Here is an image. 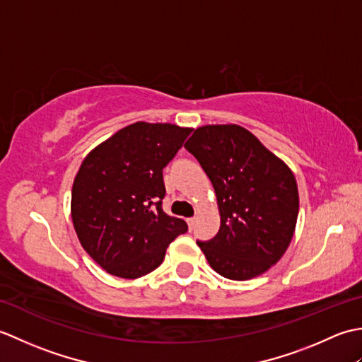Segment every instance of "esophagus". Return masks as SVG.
I'll use <instances>...</instances> for the list:
<instances>
[{"mask_svg":"<svg viewBox=\"0 0 362 362\" xmlns=\"http://www.w3.org/2000/svg\"><path fill=\"white\" fill-rule=\"evenodd\" d=\"M187 222H188V227H189V230H193V228H194V226H196V218H188V219H187Z\"/></svg>","mask_w":362,"mask_h":362,"instance_id":"34e87169","label":"esophagus"}]
</instances>
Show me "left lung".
<instances>
[{"mask_svg": "<svg viewBox=\"0 0 362 362\" xmlns=\"http://www.w3.org/2000/svg\"><path fill=\"white\" fill-rule=\"evenodd\" d=\"M185 149L213 183L221 227L197 245L230 280L264 274L289 247L298 216V189L289 166L238 124L197 127Z\"/></svg>", "mask_w": 362, "mask_h": 362, "instance_id": "1", "label": "left lung"}]
</instances>
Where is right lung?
Listing matches in <instances>:
<instances>
[{
    "label": "right lung",
    "mask_w": 362,
    "mask_h": 362,
    "mask_svg": "<svg viewBox=\"0 0 362 362\" xmlns=\"http://www.w3.org/2000/svg\"><path fill=\"white\" fill-rule=\"evenodd\" d=\"M169 122L138 121L98 144L83 158L71 189L79 243L107 274L134 280L165 259L169 243L188 230L168 216L163 168L191 134Z\"/></svg>",
    "instance_id": "1"
}]
</instances>
